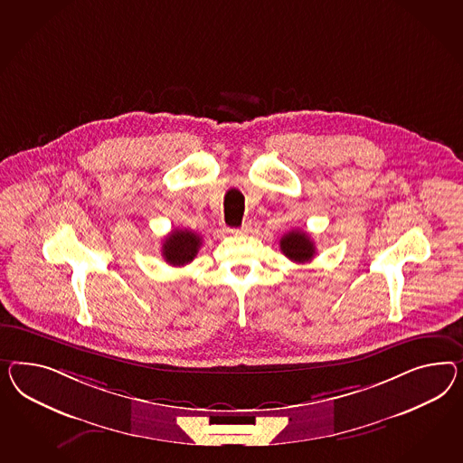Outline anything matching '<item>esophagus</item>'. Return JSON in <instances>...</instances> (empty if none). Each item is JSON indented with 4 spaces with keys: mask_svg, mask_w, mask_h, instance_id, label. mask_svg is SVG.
<instances>
[{
    "mask_svg": "<svg viewBox=\"0 0 463 463\" xmlns=\"http://www.w3.org/2000/svg\"><path fill=\"white\" fill-rule=\"evenodd\" d=\"M231 234H234V236H239V234H248L250 231V225L246 222V224L241 225L239 229H227Z\"/></svg>",
    "mask_w": 463,
    "mask_h": 463,
    "instance_id": "esophagus-1",
    "label": "esophagus"
}]
</instances>
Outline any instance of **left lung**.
Masks as SVG:
<instances>
[{"label":"left lung","instance_id":"1","mask_svg":"<svg viewBox=\"0 0 463 463\" xmlns=\"http://www.w3.org/2000/svg\"><path fill=\"white\" fill-rule=\"evenodd\" d=\"M281 252L293 263H308L317 254L312 238L303 231H289L279 241Z\"/></svg>","mask_w":463,"mask_h":463}]
</instances>
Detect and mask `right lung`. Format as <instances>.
Wrapping results in <instances>:
<instances>
[{
    "instance_id": "right-lung-1",
    "label": "right lung",
    "mask_w": 463,
    "mask_h": 463,
    "mask_svg": "<svg viewBox=\"0 0 463 463\" xmlns=\"http://www.w3.org/2000/svg\"><path fill=\"white\" fill-rule=\"evenodd\" d=\"M202 238L190 229H175L163 241L162 254L172 266H185L197 256Z\"/></svg>"
}]
</instances>
